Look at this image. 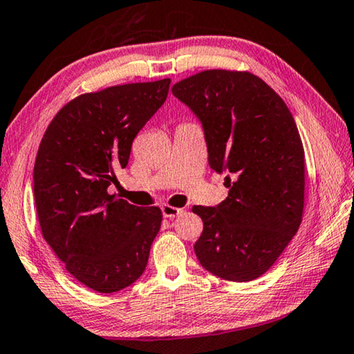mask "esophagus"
<instances>
[{"mask_svg":"<svg viewBox=\"0 0 354 354\" xmlns=\"http://www.w3.org/2000/svg\"><path fill=\"white\" fill-rule=\"evenodd\" d=\"M161 213H163L165 218H167V219H172V218H176V216L182 214V213H183V209H182V208L171 207V205H163V207H161Z\"/></svg>","mask_w":354,"mask_h":354,"instance_id":"obj_1","label":"esophagus"}]
</instances>
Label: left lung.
Returning <instances> with one entry per match:
<instances>
[{"label": "left lung", "instance_id": "obj_1", "mask_svg": "<svg viewBox=\"0 0 354 354\" xmlns=\"http://www.w3.org/2000/svg\"><path fill=\"white\" fill-rule=\"evenodd\" d=\"M172 95L201 121L209 167L228 172L224 202L193 207L203 221L196 257L224 280H255L301 224L305 151L294 116L263 79L247 71L197 73L174 85Z\"/></svg>", "mask_w": 354, "mask_h": 354}]
</instances>
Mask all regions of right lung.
<instances>
[{
    "label": "right lung",
    "instance_id": "right-lung-1",
    "mask_svg": "<svg viewBox=\"0 0 354 354\" xmlns=\"http://www.w3.org/2000/svg\"><path fill=\"white\" fill-rule=\"evenodd\" d=\"M171 79L115 85L68 102L49 122L34 165L41 234L65 269L102 294L130 286L146 269L161 209L107 193L135 136L167 97Z\"/></svg>",
    "mask_w": 354,
    "mask_h": 354
}]
</instances>
